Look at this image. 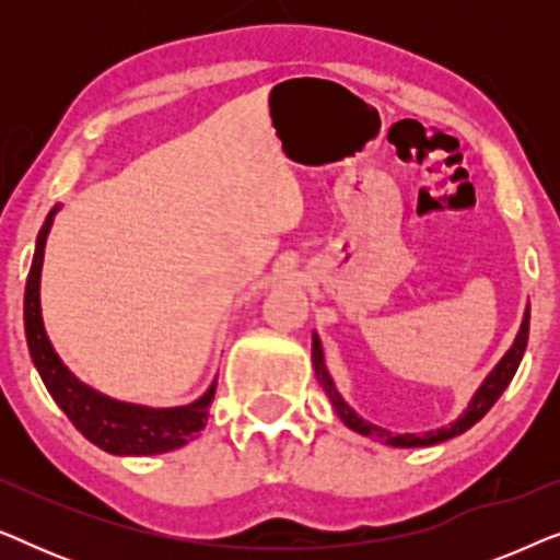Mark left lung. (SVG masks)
<instances>
[{"label":"left lung","instance_id":"obj_1","mask_svg":"<svg viewBox=\"0 0 560 560\" xmlns=\"http://www.w3.org/2000/svg\"><path fill=\"white\" fill-rule=\"evenodd\" d=\"M527 334H530V311H525L523 326H520V334H517L515 343H512V349L502 357V362L494 366V372L485 380V385L479 387V393L474 395L469 410H466L464 416L458 418L456 423H451L448 428H441V431H431V433H423V435H412V433L393 435L389 431H385V428H380V425H374V423H366L364 418H359L357 412L351 410L347 402H343V397L336 393L334 382H331V377H328V372H326V366H324V351H320L318 336H313L311 354H313V366H316V377L320 382V387L326 389L328 400H331L336 412H339L341 420L351 428V431H357V433H362V435H370V439H374V441H387L389 446L416 448V446H433V443L454 439V435L469 431V428L477 423V420H481V418L487 416V410L492 408L497 400H500V395L504 393V387H508L510 382H512V377H515V372H517V366H520V359H523L525 347H527Z\"/></svg>","mask_w":560,"mask_h":560}]
</instances>
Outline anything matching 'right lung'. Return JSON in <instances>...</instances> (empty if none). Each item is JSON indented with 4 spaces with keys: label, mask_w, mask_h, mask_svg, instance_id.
<instances>
[{
    "label": "right lung",
    "mask_w": 560,
    "mask_h": 560,
    "mask_svg": "<svg viewBox=\"0 0 560 560\" xmlns=\"http://www.w3.org/2000/svg\"><path fill=\"white\" fill-rule=\"evenodd\" d=\"M52 213L56 211L48 213L40 234H37L35 257L25 285V336L30 357H33L50 397L91 443L109 451V454L148 456L186 446L206 425V416H209L213 395H217V382L201 400L190 402L186 408H140V405L109 400V397L81 385L52 351L40 316V267Z\"/></svg>",
    "instance_id": "1"
}]
</instances>
